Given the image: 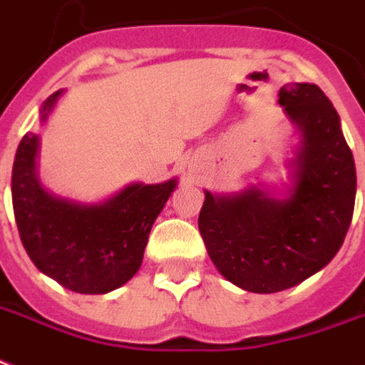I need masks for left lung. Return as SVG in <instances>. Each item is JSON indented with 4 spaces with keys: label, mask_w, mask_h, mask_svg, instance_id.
<instances>
[{
    "label": "left lung",
    "mask_w": 365,
    "mask_h": 365,
    "mask_svg": "<svg viewBox=\"0 0 365 365\" xmlns=\"http://www.w3.org/2000/svg\"><path fill=\"white\" fill-rule=\"evenodd\" d=\"M279 103L302 132L294 187L205 195L199 232L220 274L250 293H277L327 266L349 232L356 166L335 107L316 83H287Z\"/></svg>",
    "instance_id": "8db88e82"
}]
</instances>
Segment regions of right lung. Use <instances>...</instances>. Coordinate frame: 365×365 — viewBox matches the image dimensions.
Here are the masks:
<instances>
[{
  "label": "right lung",
  "instance_id": "right-lung-1",
  "mask_svg": "<svg viewBox=\"0 0 365 365\" xmlns=\"http://www.w3.org/2000/svg\"><path fill=\"white\" fill-rule=\"evenodd\" d=\"M63 91L47 97L46 120ZM38 135L28 132L13 163V210L19 235L36 268L63 287L105 294L130 282L143 260L153 222L176 187V180L133 183L103 205L83 207L55 199L36 176Z\"/></svg>",
  "mask_w": 365,
  "mask_h": 365
}]
</instances>
